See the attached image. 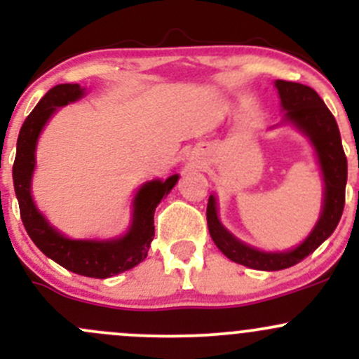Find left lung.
Listing matches in <instances>:
<instances>
[{"mask_svg":"<svg viewBox=\"0 0 359 359\" xmlns=\"http://www.w3.org/2000/svg\"><path fill=\"white\" fill-rule=\"evenodd\" d=\"M274 85L280 93L281 106L287 111L285 119L293 123L300 132L306 133L316 149L325 180V201L320 220L309 236L304 240V243L287 252L267 253L236 240L217 217L215 196L208 198L206 224H208L213 243L233 262L259 271L287 269L311 255L334 233L342 217L344 203H346L347 158L344 154L342 140H340V132L334 114L311 86L283 81V79H278Z\"/></svg>","mask_w":359,"mask_h":359,"instance_id":"1","label":"left lung"}]
</instances>
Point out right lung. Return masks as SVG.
<instances>
[{
  "label": "right lung",
  "instance_id": "right-lung-1",
  "mask_svg": "<svg viewBox=\"0 0 359 359\" xmlns=\"http://www.w3.org/2000/svg\"><path fill=\"white\" fill-rule=\"evenodd\" d=\"M85 90L79 85H57L48 90L45 97L25 118L17 139V154L13 161V187L19 200L20 219L25 231L34 245L50 257L76 274L88 278H111L114 274L128 271L142 262L147 257V250L154 236V210L163 196L172 191L179 175H172L161 180L146 182L133 200V219L128 233L118 240L92 241L69 240L55 227L46 222L38 212L31 196V179L34 172V151L38 137L50 116L57 107L67 106L69 102L81 99Z\"/></svg>",
  "mask_w": 359,
  "mask_h": 359
}]
</instances>
